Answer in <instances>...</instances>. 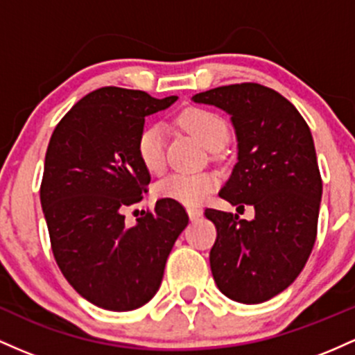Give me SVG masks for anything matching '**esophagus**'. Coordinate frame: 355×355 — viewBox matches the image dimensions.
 <instances>
[{"mask_svg": "<svg viewBox=\"0 0 355 355\" xmlns=\"http://www.w3.org/2000/svg\"><path fill=\"white\" fill-rule=\"evenodd\" d=\"M188 214H189V220H191V221H196V220H199V218L202 216V209H199V208H189V209H188Z\"/></svg>", "mask_w": 355, "mask_h": 355, "instance_id": "obj_1", "label": "esophagus"}]
</instances>
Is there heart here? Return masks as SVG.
Returning <instances> with one entry per match:
<instances>
[{"instance_id":"heart-1","label":"heart","mask_w":355,"mask_h":355,"mask_svg":"<svg viewBox=\"0 0 355 355\" xmlns=\"http://www.w3.org/2000/svg\"><path fill=\"white\" fill-rule=\"evenodd\" d=\"M179 124L208 149L221 147L228 139V125L218 114L209 110L193 109L179 115ZM139 161L149 173H159L164 167V132L161 125H147L139 134L135 142ZM218 186V178L213 173L182 174L174 173L162 178L156 184V196L171 199L188 208L199 206Z\"/></svg>"}]
</instances>
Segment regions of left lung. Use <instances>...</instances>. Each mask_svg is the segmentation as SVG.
Instances as JSON below:
<instances>
[{"instance_id":"left-lung-1","label":"left lung","mask_w":355,"mask_h":355,"mask_svg":"<svg viewBox=\"0 0 355 355\" xmlns=\"http://www.w3.org/2000/svg\"><path fill=\"white\" fill-rule=\"evenodd\" d=\"M231 115L238 162L220 196L254 208L252 221L206 209L216 241L209 253L221 293L261 304L295 282L312 253L322 179L312 134L284 95L260 83H234L193 97Z\"/></svg>"}]
</instances>
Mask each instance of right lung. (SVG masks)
I'll list each match as a JSON object with an SVG mask.
<instances>
[{
    "mask_svg": "<svg viewBox=\"0 0 355 355\" xmlns=\"http://www.w3.org/2000/svg\"><path fill=\"white\" fill-rule=\"evenodd\" d=\"M176 101L102 87L75 103L51 134L40 188L51 250L69 284L101 309L127 312L156 295L189 223L171 199H159L134 226L122 213L150 182L135 150L146 117Z\"/></svg>",
    "mask_w": 355,
    "mask_h": 355,
    "instance_id": "obj_1",
    "label": "right lung"
}]
</instances>
